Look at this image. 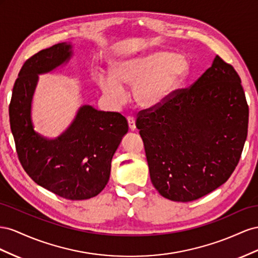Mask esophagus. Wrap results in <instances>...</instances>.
<instances>
[{
    "mask_svg": "<svg viewBox=\"0 0 258 258\" xmlns=\"http://www.w3.org/2000/svg\"><path fill=\"white\" fill-rule=\"evenodd\" d=\"M127 123H128V126L131 131H135L136 128V124H135V120L133 116H127Z\"/></svg>",
    "mask_w": 258,
    "mask_h": 258,
    "instance_id": "esophagus-1",
    "label": "esophagus"
}]
</instances>
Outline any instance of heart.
<instances>
[{
    "label": "heart",
    "mask_w": 258,
    "mask_h": 258,
    "mask_svg": "<svg viewBox=\"0 0 258 258\" xmlns=\"http://www.w3.org/2000/svg\"><path fill=\"white\" fill-rule=\"evenodd\" d=\"M188 71L185 56L157 51L115 64L113 79L101 81L100 87L109 98L122 102L123 86L134 87V99L142 108L158 107L177 90Z\"/></svg>",
    "instance_id": "b5f03b06"
}]
</instances>
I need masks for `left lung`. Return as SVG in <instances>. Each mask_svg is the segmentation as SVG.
<instances>
[{
	"mask_svg": "<svg viewBox=\"0 0 258 258\" xmlns=\"http://www.w3.org/2000/svg\"><path fill=\"white\" fill-rule=\"evenodd\" d=\"M248 106L238 72L219 56L196 82L137 114L152 185L189 202L226 182L247 135Z\"/></svg>",
	"mask_w": 258,
	"mask_h": 258,
	"instance_id": "left-lung-1",
	"label": "left lung"
}]
</instances>
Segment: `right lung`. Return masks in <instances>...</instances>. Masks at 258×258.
I'll return each instance as SVG.
<instances>
[{
	"label": "right lung",
	"mask_w": 258,
	"mask_h": 258,
	"mask_svg": "<svg viewBox=\"0 0 258 258\" xmlns=\"http://www.w3.org/2000/svg\"><path fill=\"white\" fill-rule=\"evenodd\" d=\"M70 56L71 46L61 43L28 58L13 87L10 123L19 162L31 179L67 200H86L108 183L112 157L128 125L119 112L83 106L57 139L47 141L35 133L30 107L38 75L55 69Z\"/></svg>",
	"instance_id": "obj_1"
}]
</instances>
